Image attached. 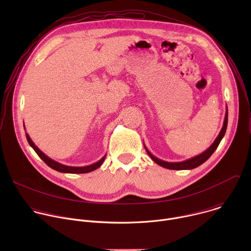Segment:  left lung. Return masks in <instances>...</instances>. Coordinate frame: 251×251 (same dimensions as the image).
<instances>
[{"label": "left lung", "instance_id": "obj_1", "mask_svg": "<svg viewBox=\"0 0 251 251\" xmlns=\"http://www.w3.org/2000/svg\"><path fill=\"white\" fill-rule=\"evenodd\" d=\"M226 127H227V110H226V118H225V122H224V126L222 128V131L220 132V134H219L218 138L216 139V141L212 143V145L206 151L201 153V155H199L197 157H194L192 159H189L187 161H184V162H180V163L165 162V161H162V160L154 157L147 149H146V151H147V153L149 154V156L151 157V159L155 163H157L158 165H160L161 167H164L166 169H170V170H188V169H194V168L199 167L202 163H204L212 155V153L217 150V148L219 147L223 137L226 134Z\"/></svg>", "mask_w": 251, "mask_h": 251}]
</instances>
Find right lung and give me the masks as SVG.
<instances>
[{"label":"right lung","mask_w":251,"mask_h":251,"mask_svg":"<svg viewBox=\"0 0 251 251\" xmlns=\"http://www.w3.org/2000/svg\"><path fill=\"white\" fill-rule=\"evenodd\" d=\"M25 137H26V140L28 142V144L32 147V149L35 151V153H37L39 155V157L49 166L50 167L51 169L57 171V172H61V173H68V174H85V173H89V172H92L94 170H96L97 168H99L103 161L105 160V156L100 160L98 161L97 163L95 164H92L90 166H86V167H69V166H65V165H62V164H59L51 159H50L48 156H46L37 146H35L33 144V142L30 140L29 136L25 133Z\"/></svg>","instance_id":"1"}]
</instances>
